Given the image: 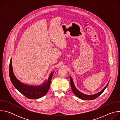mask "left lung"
I'll list each match as a JSON object with an SVG mask.
<instances>
[{
  "instance_id": "obj_1",
  "label": "left lung",
  "mask_w": 120,
  "mask_h": 120,
  "mask_svg": "<svg viewBox=\"0 0 120 120\" xmlns=\"http://www.w3.org/2000/svg\"><path fill=\"white\" fill-rule=\"evenodd\" d=\"M70 83H71V89L73 92L77 97H78L81 99L84 100H92L96 99L97 97H98L100 95H101L102 93H103V92L105 91V90L106 89V88L108 86V83L110 81L109 80L108 82L105 86V87L102 90H101L100 92L92 95H88V94H86L81 93L76 88L75 85L74 83L73 79L71 76H70Z\"/></svg>"
}]
</instances>
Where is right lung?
<instances>
[{
    "label": "right lung",
    "instance_id": "1",
    "mask_svg": "<svg viewBox=\"0 0 120 120\" xmlns=\"http://www.w3.org/2000/svg\"><path fill=\"white\" fill-rule=\"evenodd\" d=\"M54 72H52L48 78L42 84L29 85L20 82L14 74L12 64V58L10 59L9 68V74L10 80L14 86L21 94L30 99H37L45 96L48 92L50 85L53 75Z\"/></svg>",
    "mask_w": 120,
    "mask_h": 120
}]
</instances>
